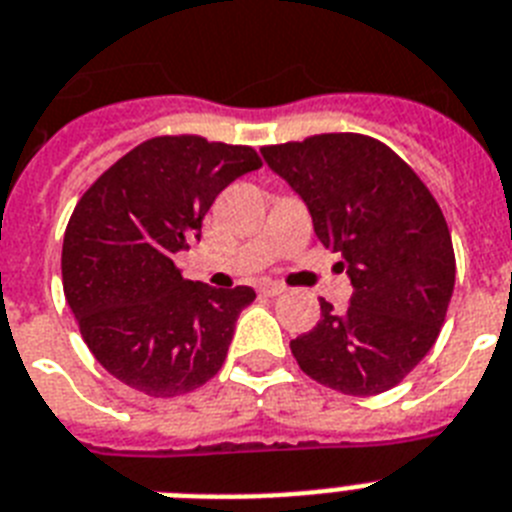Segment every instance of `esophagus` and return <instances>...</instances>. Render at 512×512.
<instances>
[{"label":"esophagus","instance_id":"1","mask_svg":"<svg viewBox=\"0 0 512 512\" xmlns=\"http://www.w3.org/2000/svg\"><path fill=\"white\" fill-rule=\"evenodd\" d=\"M259 293H264V295H269V298H274V295L285 293V285H282V282H261Z\"/></svg>","mask_w":512,"mask_h":512}]
</instances>
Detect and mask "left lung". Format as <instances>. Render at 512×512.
<instances>
[{
  "label": "left lung",
  "instance_id": "obj_1",
  "mask_svg": "<svg viewBox=\"0 0 512 512\" xmlns=\"http://www.w3.org/2000/svg\"><path fill=\"white\" fill-rule=\"evenodd\" d=\"M269 170L303 198L316 238L342 253L353 285L337 314L290 342L295 361L342 395L390 390L432 350L455 287L450 230L416 172L358 133L311 135L261 149Z\"/></svg>",
  "mask_w": 512,
  "mask_h": 512
}]
</instances>
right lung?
Here are the masks:
<instances>
[{
    "label": "right lung",
    "instance_id": "right-lung-1",
    "mask_svg": "<svg viewBox=\"0 0 512 512\" xmlns=\"http://www.w3.org/2000/svg\"><path fill=\"white\" fill-rule=\"evenodd\" d=\"M259 167L251 146L159 135L83 193L62 243V285L80 335L112 377L175 398L222 369L256 293L183 280L175 253L201 238L214 198Z\"/></svg>",
    "mask_w": 512,
    "mask_h": 512
}]
</instances>
